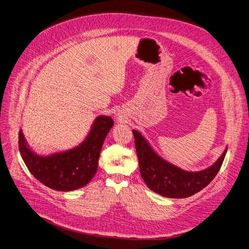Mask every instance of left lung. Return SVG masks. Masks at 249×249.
Instances as JSON below:
<instances>
[{
	"instance_id": "8db88e82",
	"label": "left lung",
	"mask_w": 249,
	"mask_h": 249,
	"mask_svg": "<svg viewBox=\"0 0 249 249\" xmlns=\"http://www.w3.org/2000/svg\"><path fill=\"white\" fill-rule=\"evenodd\" d=\"M139 168L144 182L150 190L167 197H188L206 188L218 173L227 150L207 170L187 172L158 156L142 135L133 130Z\"/></svg>"
}]
</instances>
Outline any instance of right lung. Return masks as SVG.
<instances>
[{"instance_id": "add662e5", "label": "right lung", "mask_w": 249, "mask_h": 249, "mask_svg": "<svg viewBox=\"0 0 249 249\" xmlns=\"http://www.w3.org/2000/svg\"><path fill=\"white\" fill-rule=\"evenodd\" d=\"M113 125L110 117L99 116L81 145L48 157L35 154L19 131L18 150L29 171L41 184L61 192L77 190L87 185L95 175L102 145Z\"/></svg>"}]
</instances>
